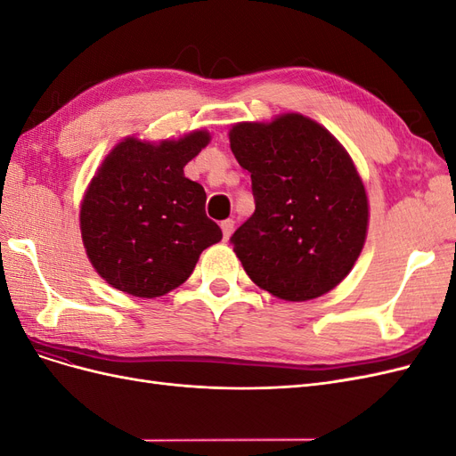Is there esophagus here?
I'll use <instances>...</instances> for the list:
<instances>
[{
  "label": "esophagus",
  "instance_id": "34e87169",
  "mask_svg": "<svg viewBox=\"0 0 456 456\" xmlns=\"http://www.w3.org/2000/svg\"><path fill=\"white\" fill-rule=\"evenodd\" d=\"M220 228H223V238H224V241H228L230 236H232V232H233V220H232V218L223 220V223H220Z\"/></svg>",
  "mask_w": 456,
  "mask_h": 456
}]
</instances>
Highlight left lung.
Instances as JSON below:
<instances>
[{
  "instance_id": "1",
  "label": "left lung",
  "mask_w": 456,
  "mask_h": 456,
  "mask_svg": "<svg viewBox=\"0 0 456 456\" xmlns=\"http://www.w3.org/2000/svg\"><path fill=\"white\" fill-rule=\"evenodd\" d=\"M230 148L255 196V213L230 238L247 275L289 302L329 293L367 238L369 201L348 151L302 114L236 123Z\"/></svg>"
}]
</instances>
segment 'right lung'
<instances>
[{
	"label": "right lung",
	"instance_id": "right-lung-1",
	"mask_svg": "<svg viewBox=\"0 0 456 456\" xmlns=\"http://www.w3.org/2000/svg\"><path fill=\"white\" fill-rule=\"evenodd\" d=\"M211 141L191 131L158 144L127 136L110 151L79 209L86 253L118 291L156 298L184 283L203 249L223 240L205 190L184 165Z\"/></svg>",
	"mask_w": 456,
	"mask_h": 456
}]
</instances>
